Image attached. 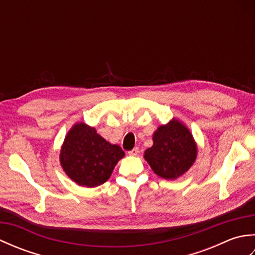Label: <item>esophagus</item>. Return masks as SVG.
<instances>
[{"label": "esophagus", "instance_id": "1", "mask_svg": "<svg viewBox=\"0 0 255 255\" xmlns=\"http://www.w3.org/2000/svg\"><path fill=\"white\" fill-rule=\"evenodd\" d=\"M138 153H139V148L138 147H136V148H133L132 150H130L128 152V154L129 155H132V156H136V155H138Z\"/></svg>", "mask_w": 255, "mask_h": 255}]
</instances>
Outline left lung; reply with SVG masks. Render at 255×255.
I'll return each mask as SVG.
<instances>
[{"label":"left lung","mask_w":255,"mask_h":255,"mask_svg":"<svg viewBox=\"0 0 255 255\" xmlns=\"http://www.w3.org/2000/svg\"><path fill=\"white\" fill-rule=\"evenodd\" d=\"M197 145L186 126L172 119L153 133V145L144 151V159L156 175L175 180L196 160Z\"/></svg>","instance_id":"8db88e82"}]
</instances>
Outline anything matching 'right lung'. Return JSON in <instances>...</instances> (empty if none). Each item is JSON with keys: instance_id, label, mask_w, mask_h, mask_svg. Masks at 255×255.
I'll return each instance as SVG.
<instances>
[{"instance_id": "obj_1", "label": "right lung", "mask_w": 255, "mask_h": 255, "mask_svg": "<svg viewBox=\"0 0 255 255\" xmlns=\"http://www.w3.org/2000/svg\"><path fill=\"white\" fill-rule=\"evenodd\" d=\"M125 152L96 132L95 128L78 123L70 129L60 151L63 171L80 186L95 187L112 175Z\"/></svg>"}]
</instances>
